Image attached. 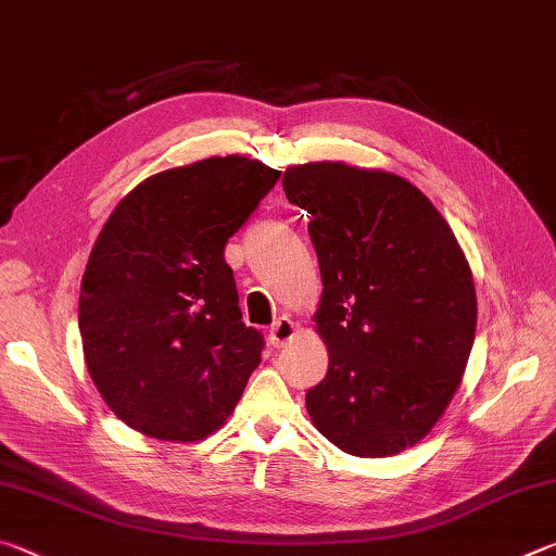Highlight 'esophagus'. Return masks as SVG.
Masks as SVG:
<instances>
[{
	"label": "esophagus",
	"mask_w": 556,
	"mask_h": 556,
	"mask_svg": "<svg viewBox=\"0 0 556 556\" xmlns=\"http://www.w3.org/2000/svg\"><path fill=\"white\" fill-rule=\"evenodd\" d=\"M294 333H296L294 321H291V318H287V316H281L279 321H275V326L269 328V343L275 348H281L285 343H289L291 338H294Z\"/></svg>",
	"instance_id": "1"
}]
</instances>
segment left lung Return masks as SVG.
<instances>
[{
	"label": "left lung",
	"instance_id": "8db88e82",
	"mask_svg": "<svg viewBox=\"0 0 556 556\" xmlns=\"http://www.w3.org/2000/svg\"><path fill=\"white\" fill-rule=\"evenodd\" d=\"M289 203L312 215L326 378L314 427L345 454H400L429 434L466 370L476 289L448 223L417 186L341 162L291 166Z\"/></svg>",
	"mask_w": 556,
	"mask_h": 556
}]
</instances>
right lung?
Returning <instances> with one entry per match:
<instances>
[{
  "label": "right lung",
  "instance_id": "obj_1",
  "mask_svg": "<svg viewBox=\"0 0 556 556\" xmlns=\"http://www.w3.org/2000/svg\"><path fill=\"white\" fill-rule=\"evenodd\" d=\"M281 172L211 156L139 184L102 228L80 285L88 372L131 429L201 441L238 404L265 338L242 324L225 242Z\"/></svg>",
  "mask_w": 556,
  "mask_h": 556
}]
</instances>
